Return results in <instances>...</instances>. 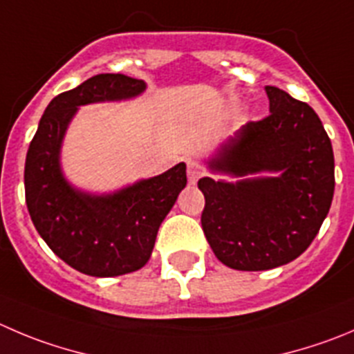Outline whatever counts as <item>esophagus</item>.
<instances>
[{
	"instance_id": "1",
	"label": "esophagus",
	"mask_w": 354,
	"mask_h": 354,
	"mask_svg": "<svg viewBox=\"0 0 354 354\" xmlns=\"http://www.w3.org/2000/svg\"><path fill=\"white\" fill-rule=\"evenodd\" d=\"M201 175H203V168L194 163V161H189L187 163V180H189V184H196Z\"/></svg>"
}]
</instances>
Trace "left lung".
<instances>
[{
	"label": "left lung",
	"mask_w": 354,
	"mask_h": 354,
	"mask_svg": "<svg viewBox=\"0 0 354 354\" xmlns=\"http://www.w3.org/2000/svg\"><path fill=\"white\" fill-rule=\"evenodd\" d=\"M266 93L271 113L243 124L208 161L215 174L243 179L198 180L207 241L222 264L238 271H266L297 259L334 198V151L318 114L276 86H266ZM264 171L277 175H257Z\"/></svg>",
	"instance_id": "1"
}]
</instances>
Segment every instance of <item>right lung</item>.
<instances>
[{
    "mask_svg": "<svg viewBox=\"0 0 354 354\" xmlns=\"http://www.w3.org/2000/svg\"><path fill=\"white\" fill-rule=\"evenodd\" d=\"M144 90L142 80L124 74L92 76L48 104L29 144L24 184L32 224L53 254L83 274L107 278L142 268L187 184L184 163L111 194L83 193L64 177L60 146L78 107L132 99Z\"/></svg>",
    "mask_w": 354,
    "mask_h": 354,
    "instance_id": "obj_1",
    "label": "right lung"
}]
</instances>
